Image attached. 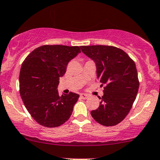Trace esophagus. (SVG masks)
<instances>
[{"mask_svg": "<svg viewBox=\"0 0 160 160\" xmlns=\"http://www.w3.org/2000/svg\"><path fill=\"white\" fill-rule=\"evenodd\" d=\"M80 98H82V99L85 100V99H87L88 98V95L85 94H80Z\"/></svg>", "mask_w": 160, "mask_h": 160, "instance_id": "esophagus-1", "label": "esophagus"}]
</instances>
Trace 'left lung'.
Masks as SVG:
<instances>
[{
	"label": "left lung",
	"mask_w": 160,
	"mask_h": 160,
	"mask_svg": "<svg viewBox=\"0 0 160 160\" xmlns=\"http://www.w3.org/2000/svg\"><path fill=\"white\" fill-rule=\"evenodd\" d=\"M80 48L94 61L97 78L106 85L103 97L99 98V107L91 111V116L105 126L117 125L128 115L137 96L139 81L135 63L125 51L116 47L92 45Z\"/></svg>",
	"instance_id": "left-lung-1"
}]
</instances>
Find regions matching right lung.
<instances>
[{"instance_id":"add662e5","label":"right lung","mask_w":160,"mask_h":160,"mask_svg":"<svg viewBox=\"0 0 160 160\" xmlns=\"http://www.w3.org/2000/svg\"><path fill=\"white\" fill-rule=\"evenodd\" d=\"M81 53L78 46L43 45L34 50L22 62L19 92L27 110L40 125L55 128L70 117L79 95H59L60 77L69 62Z\"/></svg>"}]
</instances>
